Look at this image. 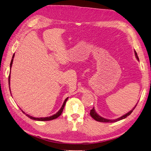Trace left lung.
<instances>
[{
	"label": "left lung",
	"mask_w": 151,
	"mask_h": 151,
	"mask_svg": "<svg viewBox=\"0 0 151 151\" xmlns=\"http://www.w3.org/2000/svg\"><path fill=\"white\" fill-rule=\"evenodd\" d=\"M134 53H135V56H136V58H137V59L138 60H139V58H138V57L137 52H136V51H134ZM137 104H138V103H137ZM136 106H137V104L136 105L135 107H134V108H133L131 111H129V113H127V114H125L123 115V116H121V117H120V118H117V119H114V120H109V119H106V118H102L101 116H100V115H99V114H98L96 113V112L95 111V110H94V107L93 108V109L91 110V111H90V114H91V117H92L93 119H94V120H95L96 121L100 122H107H107H108V123H113V122H116L120 121V120H123V119L125 118L126 117L130 115V114L132 113V111L134 110V109H135V107H136Z\"/></svg>",
	"instance_id": "8db88e82"
}]
</instances>
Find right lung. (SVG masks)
<instances>
[{"label":"right lung","instance_id":"right-lung-1","mask_svg":"<svg viewBox=\"0 0 151 151\" xmlns=\"http://www.w3.org/2000/svg\"><path fill=\"white\" fill-rule=\"evenodd\" d=\"M14 56H15V53L13 54V57H12V61H11V63H10V69H11V68H12V64H13V61ZM8 82H9V83H10V74H9V75ZM9 91H10V93H11V90H10V87H9ZM68 99V97L67 98V99H65V100H64V104H63L62 107L60 108V110L57 112V113L55 114H53L52 116H49V117L35 118V117H33V116H29V115H28V114H26L25 113H24V112L23 111H22V113L25 114L27 116V117H29V118L32 119V120H37V121H49V120H54V119L57 118L58 116H60L61 115V114H62V111H63V109H64V107H65V103H66V101H67Z\"/></svg>","mask_w":151,"mask_h":151}]
</instances>
